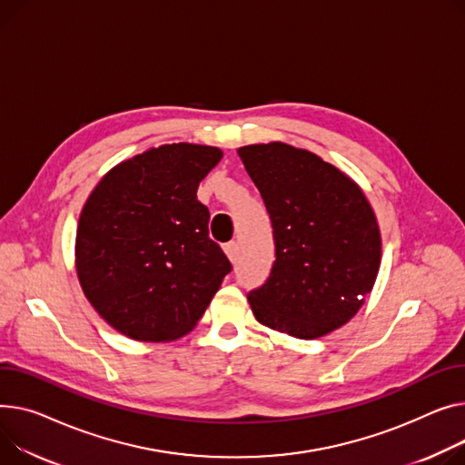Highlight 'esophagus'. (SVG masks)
I'll return each instance as SVG.
<instances>
[{
    "mask_svg": "<svg viewBox=\"0 0 465 465\" xmlns=\"http://www.w3.org/2000/svg\"><path fill=\"white\" fill-rule=\"evenodd\" d=\"M224 252L228 254V258H230L232 262H235V260H237V252H239V244H237L235 241L226 242V244H224Z\"/></svg>",
    "mask_w": 465,
    "mask_h": 465,
    "instance_id": "obj_1",
    "label": "esophagus"
}]
</instances>
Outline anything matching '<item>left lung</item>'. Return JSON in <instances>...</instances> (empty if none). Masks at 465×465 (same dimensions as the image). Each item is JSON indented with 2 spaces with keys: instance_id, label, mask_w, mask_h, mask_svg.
<instances>
[{
  "instance_id": "8db88e82",
  "label": "left lung",
  "mask_w": 465,
  "mask_h": 465,
  "mask_svg": "<svg viewBox=\"0 0 465 465\" xmlns=\"http://www.w3.org/2000/svg\"><path fill=\"white\" fill-rule=\"evenodd\" d=\"M239 157L267 207L274 263L249 292L256 320L311 340L348 323L372 292L381 237L357 184L318 154L272 142Z\"/></svg>"
}]
</instances>
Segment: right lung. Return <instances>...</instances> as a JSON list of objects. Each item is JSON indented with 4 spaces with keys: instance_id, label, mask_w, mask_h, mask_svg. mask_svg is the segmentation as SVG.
I'll use <instances>...</instances> for the list:
<instances>
[{
    "instance_id": "obj_1",
    "label": "right lung",
    "mask_w": 465,
    "mask_h": 465,
    "mask_svg": "<svg viewBox=\"0 0 465 465\" xmlns=\"http://www.w3.org/2000/svg\"><path fill=\"white\" fill-rule=\"evenodd\" d=\"M221 159L211 145L154 147L112 168L87 198L76 271L93 308L121 334L168 342L189 332L232 271L196 198Z\"/></svg>"
}]
</instances>
